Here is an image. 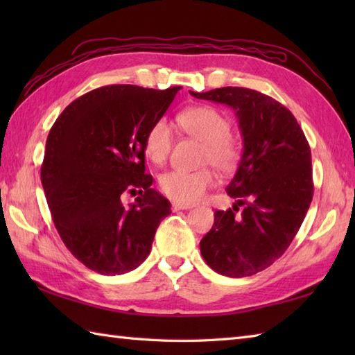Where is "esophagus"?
Segmentation results:
<instances>
[{
  "label": "esophagus",
  "mask_w": 355,
  "mask_h": 355,
  "mask_svg": "<svg viewBox=\"0 0 355 355\" xmlns=\"http://www.w3.org/2000/svg\"><path fill=\"white\" fill-rule=\"evenodd\" d=\"M192 209L191 205H183V202H172V210H187Z\"/></svg>",
  "instance_id": "obj_1"
}]
</instances>
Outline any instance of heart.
<instances>
[{"instance_id":"obj_1","label":"heart","mask_w":355,"mask_h":355,"mask_svg":"<svg viewBox=\"0 0 355 355\" xmlns=\"http://www.w3.org/2000/svg\"><path fill=\"white\" fill-rule=\"evenodd\" d=\"M178 123L186 134L205 143L200 157L201 166H214L223 173L235 172L241 162V148L230 135V122L221 111L214 107H193L178 116ZM172 146V131L164 119L157 120L146 132L145 150L154 163H163ZM216 173L212 168H202L197 172L171 171L160 177V189L166 197L193 205L202 200L206 192L216 184Z\"/></svg>"}]
</instances>
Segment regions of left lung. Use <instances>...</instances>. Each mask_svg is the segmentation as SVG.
I'll list each match as a JSON object with an SVG mask.
<instances>
[{
    "label": "left lung",
    "mask_w": 355,
    "mask_h": 355,
    "mask_svg": "<svg viewBox=\"0 0 355 355\" xmlns=\"http://www.w3.org/2000/svg\"><path fill=\"white\" fill-rule=\"evenodd\" d=\"M191 94L235 110L244 141L225 187L236 202L216 210L201 254L223 276L256 275L281 258L305 220L314 193L310 145L291 111L256 89L223 87Z\"/></svg>",
    "instance_id": "left-lung-1"
}]
</instances>
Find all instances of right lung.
I'll return each instance as SVG.
<instances>
[{
	"mask_svg": "<svg viewBox=\"0 0 355 355\" xmlns=\"http://www.w3.org/2000/svg\"><path fill=\"white\" fill-rule=\"evenodd\" d=\"M180 87L107 85L78 97L45 143L41 182L59 236L71 254L105 276L148 258L171 202L145 173V137ZM125 193L139 194L130 207Z\"/></svg>",
	"mask_w": 355,
	"mask_h": 355,
	"instance_id": "right-lung-1",
	"label": "right lung"
}]
</instances>
